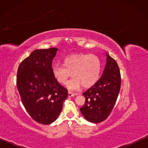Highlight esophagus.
Masks as SVG:
<instances>
[{"label": "esophagus", "instance_id": "34e87169", "mask_svg": "<svg viewBox=\"0 0 148 148\" xmlns=\"http://www.w3.org/2000/svg\"><path fill=\"white\" fill-rule=\"evenodd\" d=\"M68 95H69V97H74L75 95V94L74 93H72V92H71V91H69Z\"/></svg>", "mask_w": 148, "mask_h": 148}]
</instances>
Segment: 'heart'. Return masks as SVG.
Returning a JSON list of instances; mask_svg holds the SVG:
<instances>
[{
    "mask_svg": "<svg viewBox=\"0 0 148 148\" xmlns=\"http://www.w3.org/2000/svg\"><path fill=\"white\" fill-rule=\"evenodd\" d=\"M101 64L97 56L88 53L70 55L64 59L63 65H55L52 74L59 83L65 84L73 74L74 79L69 81L67 87L71 90L92 87L98 81Z\"/></svg>",
    "mask_w": 148,
    "mask_h": 148,
    "instance_id": "heart-1",
    "label": "heart"
}]
</instances>
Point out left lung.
<instances>
[{"label": "left lung", "mask_w": 148, "mask_h": 148, "mask_svg": "<svg viewBox=\"0 0 148 148\" xmlns=\"http://www.w3.org/2000/svg\"><path fill=\"white\" fill-rule=\"evenodd\" d=\"M107 63L101 77L83 95L85 103L80 111L86 120L100 123L108 118L121 88V74L117 62L107 53Z\"/></svg>", "instance_id": "left-lung-1"}]
</instances>
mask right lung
Listing matches in <instances>:
<instances>
[{
	"instance_id": "obj_1",
	"label": "right lung",
	"mask_w": 148,
	"mask_h": 148,
	"mask_svg": "<svg viewBox=\"0 0 148 148\" xmlns=\"http://www.w3.org/2000/svg\"><path fill=\"white\" fill-rule=\"evenodd\" d=\"M57 50H35L20 63L17 71L16 86L22 103L31 118L43 125L56 120L68 97L67 90L52 74Z\"/></svg>"
}]
</instances>
